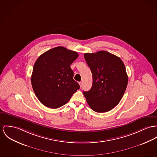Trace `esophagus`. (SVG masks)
Instances as JSON below:
<instances>
[{
  "mask_svg": "<svg viewBox=\"0 0 157 157\" xmlns=\"http://www.w3.org/2000/svg\"><path fill=\"white\" fill-rule=\"evenodd\" d=\"M79 84L80 86H81V87H82V82H79Z\"/></svg>",
  "mask_w": 157,
  "mask_h": 157,
  "instance_id": "34e87169",
  "label": "esophagus"
}]
</instances>
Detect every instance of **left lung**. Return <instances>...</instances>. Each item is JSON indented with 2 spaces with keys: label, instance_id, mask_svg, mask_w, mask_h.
Returning <instances> with one entry per match:
<instances>
[{
  "label": "left lung",
  "instance_id": "left-lung-1",
  "mask_svg": "<svg viewBox=\"0 0 157 157\" xmlns=\"http://www.w3.org/2000/svg\"><path fill=\"white\" fill-rule=\"evenodd\" d=\"M85 60L93 74V85L83 91L94 111L106 112L121 101L128 84V76L121 59L105 51L85 53Z\"/></svg>",
  "mask_w": 157,
  "mask_h": 157
}]
</instances>
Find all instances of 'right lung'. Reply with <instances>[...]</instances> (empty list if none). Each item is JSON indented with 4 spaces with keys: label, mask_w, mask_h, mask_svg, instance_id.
<instances>
[{
    "label": "right lung",
    "mask_w": 157,
    "mask_h": 157,
    "mask_svg": "<svg viewBox=\"0 0 157 157\" xmlns=\"http://www.w3.org/2000/svg\"><path fill=\"white\" fill-rule=\"evenodd\" d=\"M78 54L63 47L51 49L36 61L31 77L33 90L44 106L57 109L67 103L79 89L71 64Z\"/></svg>",
    "instance_id": "obj_1"
}]
</instances>
